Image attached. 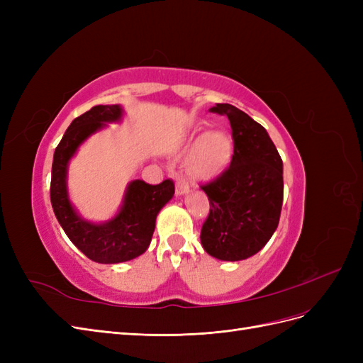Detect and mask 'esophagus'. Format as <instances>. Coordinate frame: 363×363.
I'll return each instance as SVG.
<instances>
[{"label":"esophagus","mask_w":363,"mask_h":363,"mask_svg":"<svg viewBox=\"0 0 363 363\" xmlns=\"http://www.w3.org/2000/svg\"><path fill=\"white\" fill-rule=\"evenodd\" d=\"M188 191H189L188 182H184L183 179H179L177 180V186H175V194H177V195H184Z\"/></svg>","instance_id":"obj_1"}]
</instances>
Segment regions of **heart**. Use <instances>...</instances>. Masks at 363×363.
<instances>
[{
    "mask_svg": "<svg viewBox=\"0 0 363 363\" xmlns=\"http://www.w3.org/2000/svg\"><path fill=\"white\" fill-rule=\"evenodd\" d=\"M188 174L194 180L211 182L219 177L233 160L235 142L224 128L194 133L189 140Z\"/></svg>",
    "mask_w": 363,
    "mask_h": 363,
    "instance_id": "1",
    "label": "heart"
}]
</instances>
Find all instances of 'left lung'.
<instances>
[{"label": "left lung", "instance_id": "8db88e82", "mask_svg": "<svg viewBox=\"0 0 363 363\" xmlns=\"http://www.w3.org/2000/svg\"><path fill=\"white\" fill-rule=\"evenodd\" d=\"M211 112L227 115L235 155L219 177L203 186L211 212L201 228L207 255L244 260L267 245L276 232L283 204V162L267 130L232 104Z\"/></svg>", "mask_w": 363, "mask_h": 363}]
</instances>
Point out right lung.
<instances>
[{
  "label": "right lung",
  "mask_w": 363,
  "mask_h": 363,
  "mask_svg": "<svg viewBox=\"0 0 363 363\" xmlns=\"http://www.w3.org/2000/svg\"><path fill=\"white\" fill-rule=\"evenodd\" d=\"M119 104L94 106L75 118L54 151L50 196L54 215L71 242L98 263H121L144 255L150 247L160 208L174 196V182L148 184L133 180L127 184L123 206L104 223L87 221L75 211L68 194V164L83 142L123 119Z\"/></svg>",
  "instance_id": "obj_1"
}]
</instances>
